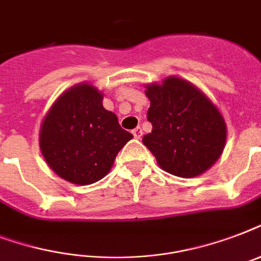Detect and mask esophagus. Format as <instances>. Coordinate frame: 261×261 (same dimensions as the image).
Returning a JSON list of instances; mask_svg holds the SVG:
<instances>
[{
    "label": "esophagus",
    "instance_id": "esophagus-1",
    "mask_svg": "<svg viewBox=\"0 0 261 261\" xmlns=\"http://www.w3.org/2000/svg\"><path fill=\"white\" fill-rule=\"evenodd\" d=\"M133 135H134V138L139 139L141 137H142V128L141 127H137V128H134L133 130Z\"/></svg>",
    "mask_w": 261,
    "mask_h": 261
}]
</instances>
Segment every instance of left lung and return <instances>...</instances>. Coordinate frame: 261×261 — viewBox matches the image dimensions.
Here are the masks:
<instances>
[{
	"instance_id": "obj_1",
	"label": "left lung",
	"mask_w": 261,
	"mask_h": 261,
	"mask_svg": "<svg viewBox=\"0 0 261 261\" xmlns=\"http://www.w3.org/2000/svg\"><path fill=\"white\" fill-rule=\"evenodd\" d=\"M147 120L153 130L142 138L164 171L178 177L206 172L219 159L226 142V126L215 106L181 79L149 85Z\"/></svg>"
}]
</instances>
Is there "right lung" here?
I'll list each match as a JSON object with an SVG mask.
<instances>
[{
  "label": "right lung",
  "instance_id": "add662e5",
  "mask_svg": "<svg viewBox=\"0 0 261 261\" xmlns=\"http://www.w3.org/2000/svg\"><path fill=\"white\" fill-rule=\"evenodd\" d=\"M131 138L116 115L102 107V94L83 84L65 92L51 107L39 142L43 157L59 177L87 186L110 172Z\"/></svg>",
  "mask_w": 261,
  "mask_h": 261
}]
</instances>
